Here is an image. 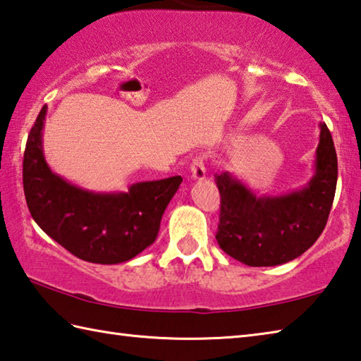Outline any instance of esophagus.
<instances>
[{
    "label": "esophagus",
    "instance_id": "obj_1",
    "mask_svg": "<svg viewBox=\"0 0 361 361\" xmlns=\"http://www.w3.org/2000/svg\"><path fill=\"white\" fill-rule=\"evenodd\" d=\"M191 172H192V178L197 180V181H202L207 178V169H205V162H203V159L200 158V156H197V158L192 159V164H191Z\"/></svg>",
    "mask_w": 361,
    "mask_h": 361
}]
</instances>
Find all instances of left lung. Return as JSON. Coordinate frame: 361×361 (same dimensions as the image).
<instances>
[{
  "label": "left lung",
  "instance_id": "8db88e82",
  "mask_svg": "<svg viewBox=\"0 0 361 361\" xmlns=\"http://www.w3.org/2000/svg\"><path fill=\"white\" fill-rule=\"evenodd\" d=\"M336 181V149L325 123H320L312 178L297 191L255 195L232 173L216 175L221 194L219 247L249 267H274L297 259L324 232Z\"/></svg>",
  "mask_w": 361,
  "mask_h": 361
}]
</instances>
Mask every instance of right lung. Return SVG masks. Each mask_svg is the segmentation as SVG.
Masks as SVG:
<instances>
[{"mask_svg":"<svg viewBox=\"0 0 361 361\" xmlns=\"http://www.w3.org/2000/svg\"><path fill=\"white\" fill-rule=\"evenodd\" d=\"M45 114L47 106L30 130L23 154V191L36 224L71 254L91 264H121L153 245L181 176L135 183L126 192H94L71 185L45 161Z\"/></svg>","mask_w":361,"mask_h":361,"instance_id":"1","label":"right lung"}]
</instances>
